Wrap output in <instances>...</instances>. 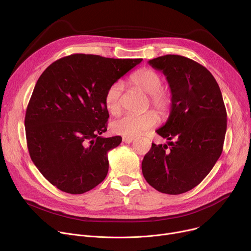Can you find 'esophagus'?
<instances>
[{"label": "esophagus", "instance_id": "esophagus-1", "mask_svg": "<svg viewBox=\"0 0 251 251\" xmlns=\"http://www.w3.org/2000/svg\"><path fill=\"white\" fill-rule=\"evenodd\" d=\"M134 140H135L134 137H123V139H122V141L124 143H126V144H130V143H132Z\"/></svg>", "mask_w": 251, "mask_h": 251}]
</instances>
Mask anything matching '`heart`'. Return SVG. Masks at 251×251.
I'll list each match as a JSON object with an SVG mask.
<instances>
[{"label":"heart","instance_id":"obj_1","mask_svg":"<svg viewBox=\"0 0 251 251\" xmlns=\"http://www.w3.org/2000/svg\"><path fill=\"white\" fill-rule=\"evenodd\" d=\"M131 82L150 95V102L159 115L165 117L169 114L172 105V95L162 88L163 78L160 74L151 68H142L138 70L131 77ZM123 83L115 81L107 88L104 95V103L106 109L110 114L116 115L121 110V94ZM158 123V116L153 111L144 114H125L122 117L112 121L111 130L113 133L125 136L136 137L145 133Z\"/></svg>","mask_w":251,"mask_h":251}]
</instances>
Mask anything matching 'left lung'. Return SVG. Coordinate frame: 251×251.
Listing matches in <instances>:
<instances>
[{
  "instance_id": "1",
  "label": "left lung",
  "mask_w": 251,
  "mask_h": 251,
  "mask_svg": "<svg viewBox=\"0 0 251 251\" xmlns=\"http://www.w3.org/2000/svg\"><path fill=\"white\" fill-rule=\"evenodd\" d=\"M148 63L166 76L172 105L167 122L156 131L169 140L168 145L153 143L143 159L142 173L157 191L180 195L198 186L222 155L226 106L217 80L193 59L168 54Z\"/></svg>"
}]
</instances>
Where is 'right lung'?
<instances>
[{
  "instance_id": "obj_1",
  "label": "right lung",
  "mask_w": 251,
  "mask_h": 251,
  "mask_svg": "<svg viewBox=\"0 0 251 251\" xmlns=\"http://www.w3.org/2000/svg\"><path fill=\"white\" fill-rule=\"evenodd\" d=\"M141 61L75 53L54 61L40 76L25 112L27 149L58 190L83 194L107 176V153L122 138L101 136L109 118L104 95Z\"/></svg>"
}]
</instances>
